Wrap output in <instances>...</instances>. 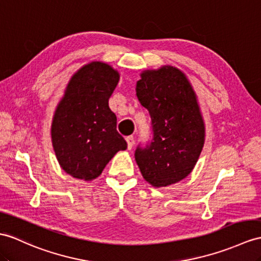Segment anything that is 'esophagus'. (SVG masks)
I'll use <instances>...</instances> for the list:
<instances>
[{
    "label": "esophagus",
    "instance_id": "esophagus-1",
    "mask_svg": "<svg viewBox=\"0 0 261 261\" xmlns=\"http://www.w3.org/2000/svg\"><path fill=\"white\" fill-rule=\"evenodd\" d=\"M126 142H127V148H128V149H132L133 145H134V137H133V136L126 137Z\"/></svg>",
    "mask_w": 261,
    "mask_h": 261
}]
</instances>
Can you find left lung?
Instances as JSON below:
<instances>
[{
  "label": "left lung",
  "instance_id": "obj_1",
  "mask_svg": "<svg viewBox=\"0 0 261 261\" xmlns=\"http://www.w3.org/2000/svg\"><path fill=\"white\" fill-rule=\"evenodd\" d=\"M136 94L151 117L154 138L137 148L135 161L144 179L161 188L192 173L205 143V122L197 95L179 68L164 65L146 69Z\"/></svg>",
  "mask_w": 261,
  "mask_h": 261
}]
</instances>
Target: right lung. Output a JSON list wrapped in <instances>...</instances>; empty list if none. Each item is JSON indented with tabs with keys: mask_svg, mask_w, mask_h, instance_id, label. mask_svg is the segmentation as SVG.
Masks as SVG:
<instances>
[{
	"mask_svg": "<svg viewBox=\"0 0 261 261\" xmlns=\"http://www.w3.org/2000/svg\"><path fill=\"white\" fill-rule=\"evenodd\" d=\"M119 73L107 63L93 61L68 81L50 126L56 160L74 178L91 181L127 144L116 129L109 99Z\"/></svg>",
	"mask_w": 261,
	"mask_h": 261,
	"instance_id": "right-lung-1",
	"label": "right lung"
}]
</instances>
